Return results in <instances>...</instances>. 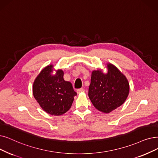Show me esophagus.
I'll return each mask as SVG.
<instances>
[{
	"instance_id": "34e87169",
	"label": "esophagus",
	"mask_w": 158,
	"mask_h": 158,
	"mask_svg": "<svg viewBox=\"0 0 158 158\" xmlns=\"http://www.w3.org/2000/svg\"><path fill=\"white\" fill-rule=\"evenodd\" d=\"M85 91V89L84 88H79L77 90V94H80L81 92H83Z\"/></svg>"
}]
</instances>
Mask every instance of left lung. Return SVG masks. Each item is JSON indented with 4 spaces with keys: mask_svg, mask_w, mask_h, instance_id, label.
<instances>
[{
    "mask_svg": "<svg viewBox=\"0 0 158 158\" xmlns=\"http://www.w3.org/2000/svg\"><path fill=\"white\" fill-rule=\"evenodd\" d=\"M105 65L106 73L101 68L92 71L88 96L96 109L108 114L124 103L130 86L125 75L117 67L111 63Z\"/></svg>",
    "mask_w": 158,
    "mask_h": 158,
    "instance_id": "8db88e82",
    "label": "left lung"
}]
</instances>
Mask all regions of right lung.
Instances as JSON below:
<instances>
[{
  "label": "right lung",
  "mask_w": 158,
  "mask_h": 158,
  "mask_svg": "<svg viewBox=\"0 0 158 158\" xmlns=\"http://www.w3.org/2000/svg\"><path fill=\"white\" fill-rule=\"evenodd\" d=\"M53 65L44 68L33 84V95L44 111L52 115H60L69 110L77 93L69 81L64 80V71L56 70Z\"/></svg>",
  "instance_id": "obj_1"
}]
</instances>
